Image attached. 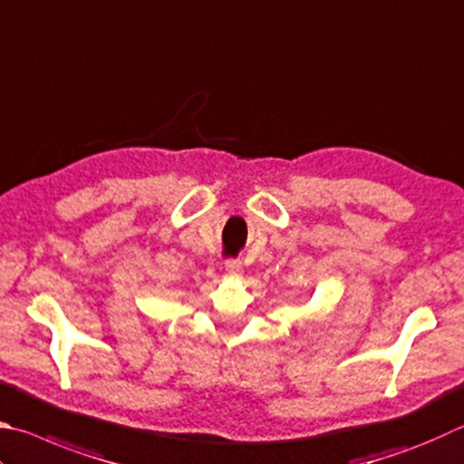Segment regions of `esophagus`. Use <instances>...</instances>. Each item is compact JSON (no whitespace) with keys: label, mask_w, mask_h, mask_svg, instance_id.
I'll use <instances>...</instances> for the list:
<instances>
[{"label":"esophagus","mask_w":464,"mask_h":464,"mask_svg":"<svg viewBox=\"0 0 464 464\" xmlns=\"http://www.w3.org/2000/svg\"><path fill=\"white\" fill-rule=\"evenodd\" d=\"M225 269H227V274H229V276H241L243 274V264L239 259H227Z\"/></svg>","instance_id":"34e87169"}]
</instances>
